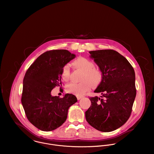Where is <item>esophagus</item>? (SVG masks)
Returning <instances> with one entry per match:
<instances>
[{
    "mask_svg": "<svg viewBox=\"0 0 154 154\" xmlns=\"http://www.w3.org/2000/svg\"><path fill=\"white\" fill-rule=\"evenodd\" d=\"M82 98H83V97H82V96H77V98L78 100H80Z\"/></svg>",
    "mask_w": 154,
    "mask_h": 154,
    "instance_id": "1",
    "label": "esophagus"
}]
</instances>
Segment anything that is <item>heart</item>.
Listing matches in <instances>:
<instances>
[{
	"label": "heart",
	"mask_w": 154,
	"mask_h": 154,
	"mask_svg": "<svg viewBox=\"0 0 154 154\" xmlns=\"http://www.w3.org/2000/svg\"><path fill=\"white\" fill-rule=\"evenodd\" d=\"M72 65L83 71L81 77L82 82L69 83L66 86V92L80 96L90 89V83L92 86H97L101 83L103 79V71L100 67L95 66L93 61L85 57H79L72 62ZM69 75V66L65 65L62 69L61 77L64 81H68Z\"/></svg>",
	"instance_id": "1"
}]
</instances>
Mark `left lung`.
<instances>
[{
  "mask_svg": "<svg viewBox=\"0 0 154 154\" xmlns=\"http://www.w3.org/2000/svg\"><path fill=\"white\" fill-rule=\"evenodd\" d=\"M90 57L103 71V79L85 112L87 122L102 132L113 131L129 119L136 96L135 72L128 60L113 50L91 51Z\"/></svg>",
  "mask_w": 154,
  "mask_h": 154,
  "instance_id": "left-lung-1",
  "label": "left lung"
}]
</instances>
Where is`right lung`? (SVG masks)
Returning <instances> with one entry per match:
<instances>
[{
    "mask_svg": "<svg viewBox=\"0 0 154 154\" xmlns=\"http://www.w3.org/2000/svg\"><path fill=\"white\" fill-rule=\"evenodd\" d=\"M66 50H54L40 55L26 71L21 104L29 122L44 131H53L66 121L75 96L65 94L63 98L52 96L51 91L61 82L63 66L75 58Z\"/></svg>",
    "mask_w": 154,
    "mask_h": 154,
    "instance_id": "right-lung-1",
    "label": "right lung"
}]
</instances>
